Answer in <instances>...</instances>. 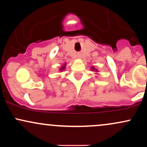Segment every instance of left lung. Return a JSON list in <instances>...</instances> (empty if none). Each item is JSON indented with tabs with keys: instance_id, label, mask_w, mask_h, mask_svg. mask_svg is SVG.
<instances>
[{
	"instance_id": "8db88e82",
	"label": "left lung",
	"mask_w": 147,
	"mask_h": 147,
	"mask_svg": "<svg viewBox=\"0 0 147 147\" xmlns=\"http://www.w3.org/2000/svg\"><path fill=\"white\" fill-rule=\"evenodd\" d=\"M92 70H95V68H92Z\"/></svg>"
}]
</instances>
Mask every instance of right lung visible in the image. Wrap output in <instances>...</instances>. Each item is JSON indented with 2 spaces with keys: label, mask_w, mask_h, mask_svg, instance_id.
<instances>
[{
  "label": "right lung",
  "mask_w": 147,
  "mask_h": 147,
  "mask_svg": "<svg viewBox=\"0 0 147 147\" xmlns=\"http://www.w3.org/2000/svg\"><path fill=\"white\" fill-rule=\"evenodd\" d=\"M65 64H64L63 66H62L61 68V70H64V69H65Z\"/></svg>",
  "instance_id": "obj_1"
}]
</instances>
